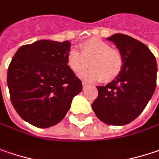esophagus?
Segmentation results:
<instances>
[{
    "label": "esophagus",
    "mask_w": 159,
    "mask_h": 159,
    "mask_svg": "<svg viewBox=\"0 0 159 159\" xmlns=\"http://www.w3.org/2000/svg\"><path fill=\"white\" fill-rule=\"evenodd\" d=\"M82 86H83V89H86L89 87V85L86 83V82H82Z\"/></svg>",
    "instance_id": "obj_1"
}]
</instances>
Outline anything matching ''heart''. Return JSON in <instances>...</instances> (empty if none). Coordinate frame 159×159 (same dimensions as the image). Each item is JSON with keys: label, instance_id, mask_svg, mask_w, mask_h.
I'll use <instances>...</instances> for the list:
<instances>
[{"label": "heart", "instance_id": "1", "mask_svg": "<svg viewBox=\"0 0 159 159\" xmlns=\"http://www.w3.org/2000/svg\"><path fill=\"white\" fill-rule=\"evenodd\" d=\"M80 52L70 49L66 55L68 66L80 74L84 70L91 68L81 75L88 81L99 80L108 83L115 80L123 67V58L121 52L111 48L107 42L98 38H90L80 44Z\"/></svg>", "mask_w": 159, "mask_h": 159}]
</instances>
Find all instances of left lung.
<instances>
[{
	"label": "left lung",
	"mask_w": 159,
	"mask_h": 159,
	"mask_svg": "<svg viewBox=\"0 0 159 159\" xmlns=\"http://www.w3.org/2000/svg\"><path fill=\"white\" fill-rule=\"evenodd\" d=\"M107 40L114 42L123 58V67L112 82L98 87L92 104L97 117L109 125H125L139 116L153 96L157 86V61L147 45L123 34Z\"/></svg>",
	"instance_id": "obj_1"
}]
</instances>
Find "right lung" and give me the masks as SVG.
Listing matches in <instances>:
<instances>
[{
  "label": "right lung",
  "instance_id": "1",
  "mask_svg": "<svg viewBox=\"0 0 159 159\" xmlns=\"http://www.w3.org/2000/svg\"><path fill=\"white\" fill-rule=\"evenodd\" d=\"M69 41L39 40L20 46L8 68L7 83L13 107L38 128L60 123L72 98L82 90L81 80L67 64Z\"/></svg>",
  "mask_w": 159,
  "mask_h": 159
}]
</instances>
